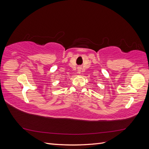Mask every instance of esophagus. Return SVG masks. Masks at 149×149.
<instances>
[{"label":"esophagus","mask_w":149,"mask_h":149,"mask_svg":"<svg viewBox=\"0 0 149 149\" xmlns=\"http://www.w3.org/2000/svg\"><path fill=\"white\" fill-rule=\"evenodd\" d=\"M78 73H80V71H81V68L80 67H78Z\"/></svg>","instance_id":"1"}]
</instances>
